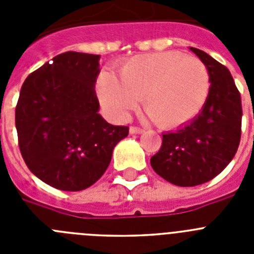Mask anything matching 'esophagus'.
Returning a JSON list of instances; mask_svg holds the SVG:
<instances>
[{"instance_id": "1", "label": "esophagus", "mask_w": 254, "mask_h": 254, "mask_svg": "<svg viewBox=\"0 0 254 254\" xmlns=\"http://www.w3.org/2000/svg\"><path fill=\"white\" fill-rule=\"evenodd\" d=\"M143 131H145V129L141 128V127H137V126H131V127H129V132H131V133L137 134V133H142Z\"/></svg>"}]
</instances>
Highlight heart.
<instances>
[{"label":"heart","instance_id":"obj_1","mask_svg":"<svg viewBox=\"0 0 254 254\" xmlns=\"http://www.w3.org/2000/svg\"><path fill=\"white\" fill-rule=\"evenodd\" d=\"M210 90L207 67L196 57L179 52H159L127 61L114 78L103 73L98 95L120 118L143 99V108L154 122L172 128L193 120L205 105Z\"/></svg>","mask_w":254,"mask_h":254}]
</instances>
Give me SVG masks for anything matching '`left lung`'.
<instances>
[{"label": "left lung", "instance_id": "8db88e82", "mask_svg": "<svg viewBox=\"0 0 254 254\" xmlns=\"http://www.w3.org/2000/svg\"><path fill=\"white\" fill-rule=\"evenodd\" d=\"M190 51L207 67V99L193 121L163 134L160 150L150 159L156 174L179 187L203 185L223 172L242 134L241 93L230 71L201 49Z\"/></svg>", "mask_w": 254, "mask_h": 254}]
</instances>
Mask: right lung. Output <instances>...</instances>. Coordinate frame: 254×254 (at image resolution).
Listing matches in <instances>:
<instances>
[{
  "mask_svg": "<svg viewBox=\"0 0 254 254\" xmlns=\"http://www.w3.org/2000/svg\"><path fill=\"white\" fill-rule=\"evenodd\" d=\"M98 55L64 52L26 77L15 109L21 156L40 181L61 190H82L111 163L127 126L98 113Z\"/></svg>",
  "mask_w": 254,
  "mask_h": 254,
  "instance_id": "add662e5",
  "label": "right lung"
}]
</instances>
